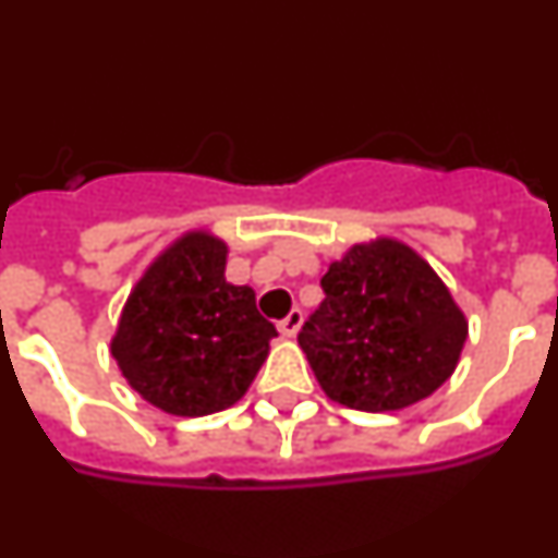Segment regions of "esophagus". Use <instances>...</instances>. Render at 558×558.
I'll list each match as a JSON object with an SVG mask.
<instances>
[{"mask_svg": "<svg viewBox=\"0 0 558 558\" xmlns=\"http://www.w3.org/2000/svg\"><path fill=\"white\" fill-rule=\"evenodd\" d=\"M302 322H304V313L299 307H293L288 315H284L282 322H279V332H282L284 338H293V335L299 332V327H302Z\"/></svg>", "mask_w": 558, "mask_h": 558, "instance_id": "obj_1", "label": "esophagus"}]
</instances>
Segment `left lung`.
Segmentation results:
<instances>
[{"mask_svg": "<svg viewBox=\"0 0 558 558\" xmlns=\"http://www.w3.org/2000/svg\"><path fill=\"white\" fill-rule=\"evenodd\" d=\"M324 302L299 347L329 399L354 411H399L452 374L466 322L450 290L408 245H354L322 279Z\"/></svg>", "mask_w": 558, "mask_h": 558, "instance_id": "8db88e82", "label": "left lung"}]
</instances>
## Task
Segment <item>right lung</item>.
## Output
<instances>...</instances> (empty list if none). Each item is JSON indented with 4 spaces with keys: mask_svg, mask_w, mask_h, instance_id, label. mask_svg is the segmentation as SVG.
Listing matches in <instances>:
<instances>
[{
    "mask_svg": "<svg viewBox=\"0 0 558 558\" xmlns=\"http://www.w3.org/2000/svg\"><path fill=\"white\" fill-rule=\"evenodd\" d=\"M226 243L192 231L133 288L111 354L133 391L175 416L234 405L268 357L276 327L254 290L226 282Z\"/></svg>",
    "mask_w": 558,
    "mask_h": 558,
    "instance_id": "obj_1",
    "label": "right lung"
}]
</instances>
